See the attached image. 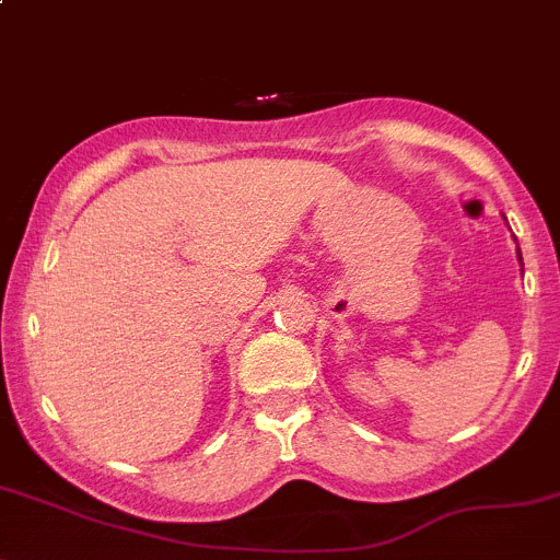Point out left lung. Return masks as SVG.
<instances>
[{"instance_id": "1", "label": "left lung", "mask_w": 560, "mask_h": 560, "mask_svg": "<svg viewBox=\"0 0 560 560\" xmlns=\"http://www.w3.org/2000/svg\"><path fill=\"white\" fill-rule=\"evenodd\" d=\"M506 221V218H504ZM517 261H521V267H523V258H521V247H517Z\"/></svg>"}]
</instances>
